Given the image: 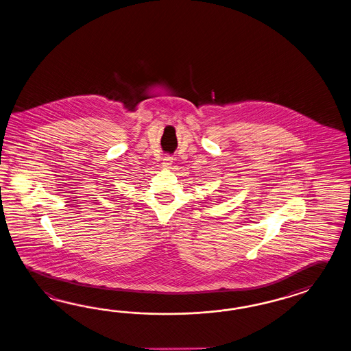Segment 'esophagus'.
Returning <instances> with one entry per match:
<instances>
[{
	"mask_svg": "<svg viewBox=\"0 0 351 351\" xmlns=\"http://www.w3.org/2000/svg\"><path fill=\"white\" fill-rule=\"evenodd\" d=\"M171 164H173V159H171V156H165V158L162 159V167H164V168L169 169L171 167Z\"/></svg>",
	"mask_w": 351,
	"mask_h": 351,
	"instance_id": "esophagus-1",
	"label": "esophagus"
}]
</instances>
